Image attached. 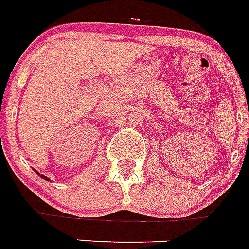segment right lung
<instances>
[{"label": "right lung", "instance_id": "obj_1", "mask_svg": "<svg viewBox=\"0 0 249 249\" xmlns=\"http://www.w3.org/2000/svg\"><path fill=\"white\" fill-rule=\"evenodd\" d=\"M37 174H38V172H37ZM38 175H39V174H38ZM39 176H41V178H45V180L49 181V178H47V176H45V175H39Z\"/></svg>", "mask_w": 249, "mask_h": 249}]
</instances>
